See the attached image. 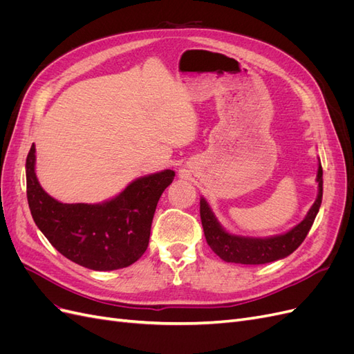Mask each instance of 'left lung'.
Instances as JSON below:
<instances>
[{"instance_id":"obj_1","label":"left lung","mask_w":354,"mask_h":354,"mask_svg":"<svg viewBox=\"0 0 354 354\" xmlns=\"http://www.w3.org/2000/svg\"><path fill=\"white\" fill-rule=\"evenodd\" d=\"M322 165L319 162L317 169V198L312 208L308 209L304 220L297 224L294 229L283 234H276L270 238H245L236 234L227 233L217 221L214 212L211 211L208 202L201 199V221L203 234L211 250L216 252L221 260L227 263L239 264H266L276 260H281L292 254L306 239L308 230L312 229L313 221L317 216L320 203L324 195V178Z\"/></svg>"}]
</instances>
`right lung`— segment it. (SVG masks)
Wrapping results in <instances>:
<instances>
[{
	"instance_id": "right-lung-1",
	"label": "right lung",
	"mask_w": 354,
	"mask_h": 354,
	"mask_svg": "<svg viewBox=\"0 0 354 354\" xmlns=\"http://www.w3.org/2000/svg\"><path fill=\"white\" fill-rule=\"evenodd\" d=\"M176 173L164 169L128 185L102 203H62L41 187L35 145L26 158V195L38 229L71 261L91 270L124 269L145 254L158 201Z\"/></svg>"
}]
</instances>
